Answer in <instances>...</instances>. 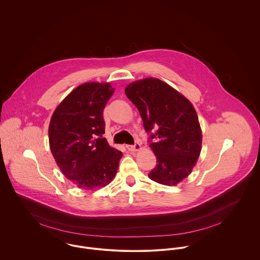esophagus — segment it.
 Returning <instances> with one entry per match:
<instances>
[{"label":"esophagus","instance_id":"1","mask_svg":"<svg viewBox=\"0 0 260 260\" xmlns=\"http://www.w3.org/2000/svg\"><path fill=\"white\" fill-rule=\"evenodd\" d=\"M126 148L128 149L129 151L133 152V151H138L141 149V145L139 142H135L134 145H126Z\"/></svg>","mask_w":260,"mask_h":260}]
</instances>
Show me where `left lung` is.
Returning <instances> with one entry per match:
<instances>
[{
	"mask_svg": "<svg viewBox=\"0 0 260 260\" xmlns=\"http://www.w3.org/2000/svg\"><path fill=\"white\" fill-rule=\"evenodd\" d=\"M137 107L149 135L157 164L149 178L163 185H176L195 166L201 151L202 134L192 104L165 82L147 78L125 88Z\"/></svg>",
	"mask_w": 260,
	"mask_h": 260,
	"instance_id": "left-lung-1",
	"label": "left lung"
}]
</instances>
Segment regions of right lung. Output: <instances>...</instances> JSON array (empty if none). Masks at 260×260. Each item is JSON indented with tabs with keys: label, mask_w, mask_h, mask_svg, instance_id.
Segmentation results:
<instances>
[{
	"label": "right lung",
	"mask_w": 260,
	"mask_h": 260,
	"mask_svg": "<svg viewBox=\"0 0 260 260\" xmlns=\"http://www.w3.org/2000/svg\"><path fill=\"white\" fill-rule=\"evenodd\" d=\"M113 92L109 83L82 84L51 118V152L62 173L79 188L103 187L116 175L122 152L103 137V111Z\"/></svg>",
	"instance_id": "1"
}]
</instances>
